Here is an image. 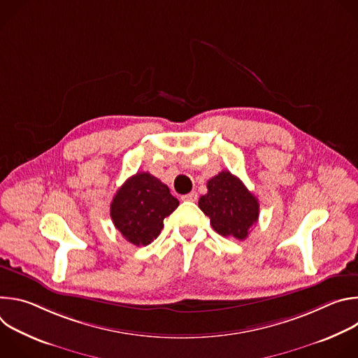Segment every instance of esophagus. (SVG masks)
<instances>
[{
  "instance_id": "obj_1",
  "label": "esophagus",
  "mask_w": 358,
  "mask_h": 358,
  "mask_svg": "<svg viewBox=\"0 0 358 358\" xmlns=\"http://www.w3.org/2000/svg\"><path fill=\"white\" fill-rule=\"evenodd\" d=\"M196 198H198V195H196V192H195V191H192V192L185 194V195H182V196H181V199H182V201H191V202L196 201Z\"/></svg>"
}]
</instances>
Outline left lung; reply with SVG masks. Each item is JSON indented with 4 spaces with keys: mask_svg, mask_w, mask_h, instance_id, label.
<instances>
[{
    "mask_svg": "<svg viewBox=\"0 0 358 358\" xmlns=\"http://www.w3.org/2000/svg\"><path fill=\"white\" fill-rule=\"evenodd\" d=\"M208 192L201 195L199 210L210 218L213 228L225 238L245 239L258 222L259 202L245 184L229 171H221L207 182Z\"/></svg>",
    "mask_w": 358,
    "mask_h": 358,
    "instance_id": "obj_1",
    "label": "left lung"
}]
</instances>
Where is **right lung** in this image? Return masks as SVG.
Here are the masks:
<instances>
[{"label":"right lung","mask_w":358,"mask_h":358,"mask_svg":"<svg viewBox=\"0 0 358 358\" xmlns=\"http://www.w3.org/2000/svg\"><path fill=\"white\" fill-rule=\"evenodd\" d=\"M180 202L170 189L150 173H137L126 180L110 203L112 221L123 238L136 246L155 241Z\"/></svg>","instance_id":"1"}]
</instances>
